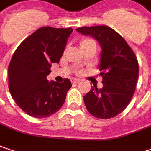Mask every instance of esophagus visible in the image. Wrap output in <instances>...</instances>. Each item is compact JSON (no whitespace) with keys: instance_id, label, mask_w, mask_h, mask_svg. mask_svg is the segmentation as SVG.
I'll return each mask as SVG.
<instances>
[{"instance_id":"esophagus-1","label":"esophagus","mask_w":151,"mask_h":151,"mask_svg":"<svg viewBox=\"0 0 151 151\" xmlns=\"http://www.w3.org/2000/svg\"><path fill=\"white\" fill-rule=\"evenodd\" d=\"M79 81H80V79H78V78H74V79L72 80V83H73V84H78V83H79Z\"/></svg>"}]
</instances>
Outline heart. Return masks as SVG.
Returning a JSON list of instances; mask_svg holds the SVG:
<instances>
[{
  "instance_id": "obj_1",
  "label": "heart",
  "mask_w": 151,
  "mask_h": 151,
  "mask_svg": "<svg viewBox=\"0 0 151 151\" xmlns=\"http://www.w3.org/2000/svg\"><path fill=\"white\" fill-rule=\"evenodd\" d=\"M91 43H95L93 40L91 39H88V38H85V39H83L81 41L80 44H81V47L82 46H85V45H88V44H91Z\"/></svg>"
}]
</instances>
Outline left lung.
I'll use <instances>...</instances> for the list:
<instances>
[{
	"label": "left lung",
	"mask_w": 151,
	"mask_h": 151,
	"mask_svg": "<svg viewBox=\"0 0 151 151\" xmlns=\"http://www.w3.org/2000/svg\"><path fill=\"white\" fill-rule=\"evenodd\" d=\"M76 31L90 36L101 46L98 67L102 73V89L92 86L84 96L87 110L96 118L110 119L124 110L135 92L138 63L125 39L109 26L81 27Z\"/></svg>",
	"instance_id": "8db88e82"
}]
</instances>
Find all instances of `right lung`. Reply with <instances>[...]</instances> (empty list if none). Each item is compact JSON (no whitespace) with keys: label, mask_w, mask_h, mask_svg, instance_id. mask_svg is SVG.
I'll list each match as a JSON object with an SVG mask.
<instances>
[{"label":"right lung","mask_w":151,"mask_h":151,"mask_svg":"<svg viewBox=\"0 0 151 151\" xmlns=\"http://www.w3.org/2000/svg\"><path fill=\"white\" fill-rule=\"evenodd\" d=\"M72 28L42 27L23 41L8 67L9 91L18 106L30 116L46 118L66 100L71 81H49L52 63H59Z\"/></svg>","instance_id":"right-lung-1"}]
</instances>
